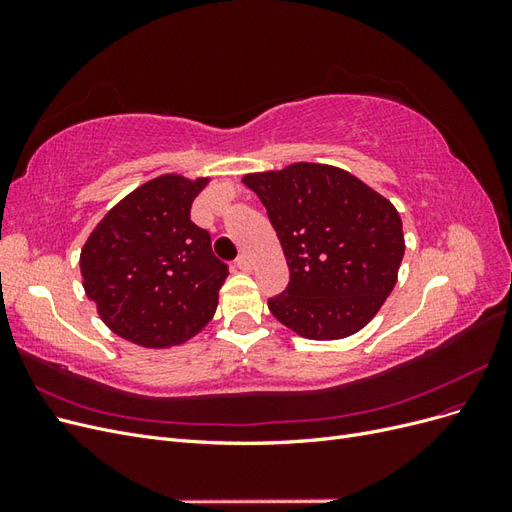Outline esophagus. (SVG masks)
<instances>
[{"label":"esophagus","instance_id":"1","mask_svg":"<svg viewBox=\"0 0 512 512\" xmlns=\"http://www.w3.org/2000/svg\"><path fill=\"white\" fill-rule=\"evenodd\" d=\"M235 267H237L239 271H252V260H250V256L241 254V256L235 260Z\"/></svg>","mask_w":512,"mask_h":512}]
</instances>
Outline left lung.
<instances>
[{
    "label": "left lung",
    "instance_id": "8db88e82",
    "mask_svg": "<svg viewBox=\"0 0 512 512\" xmlns=\"http://www.w3.org/2000/svg\"><path fill=\"white\" fill-rule=\"evenodd\" d=\"M243 183L265 205L290 271L271 314L307 339L361 331L397 282L406 250L397 209L329 164L297 162Z\"/></svg>",
    "mask_w": 512,
    "mask_h": 512
}]
</instances>
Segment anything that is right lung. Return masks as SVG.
I'll list each match as a JSON object with an SVG mask.
<instances>
[{
    "label": "right lung",
    "mask_w": 512,
    "mask_h": 512,
    "mask_svg": "<svg viewBox=\"0 0 512 512\" xmlns=\"http://www.w3.org/2000/svg\"><path fill=\"white\" fill-rule=\"evenodd\" d=\"M209 179L162 175L108 211L81 250L87 297L115 335L143 348L188 342L213 318L228 267L190 220Z\"/></svg>",
    "instance_id": "1"
}]
</instances>
